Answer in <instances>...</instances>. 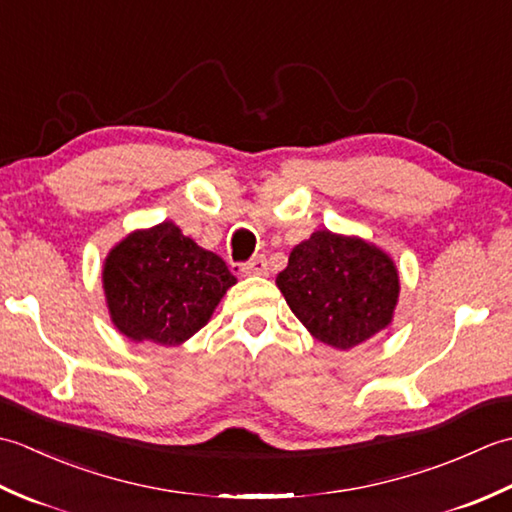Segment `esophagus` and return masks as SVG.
I'll list each match as a JSON object with an SVG mask.
<instances>
[{
  "label": "esophagus",
  "mask_w": 512,
  "mask_h": 512,
  "mask_svg": "<svg viewBox=\"0 0 512 512\" xmlns=\"http://www.w3.org/2000/svg\"><path fill=\"white\" fill-rule=\"evenodd\" d=\"M242 273H244V275H257V277L268 275V262H266V257L259 255V257H255V259H250L248 264L242 266Z\"/></svg>",
  "instance_id": "1"
}]
</instances>
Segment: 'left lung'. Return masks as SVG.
<instances>
[{"label": "left lung", "mask_w": 512, "mask_h": 512, "mask_svg": "<svg viewBox=\"0 0 512 512\" xmlns=\"http://www.w3.org/2000/svg\"><path fill=\"white\" fill-rule=\"evenodd\" d=\"M277 288L314 339L352 350L394 321L400 277L383 248L323 228L292 248Z\"/></svg>", "instance_id": "1"}]
</instances>
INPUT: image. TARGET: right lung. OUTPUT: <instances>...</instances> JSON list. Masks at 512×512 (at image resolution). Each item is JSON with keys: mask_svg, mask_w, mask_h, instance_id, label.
Returning <instances> with one entry per match:
<instances>
[{"mask_svg": "<svg viewBox=\"0 0 512 512\" xmlns=\"http://www.w3.org/2000/svg\"><path fill=\"white\" fill-rule=\"evenodd\" d=\"M101 279L114 328L134 343L162 347L189 341L237 284L220 255L171 220L123 237L107 253Z\"/></svg>", "mask_w": 512, "mask_h": 512, "instance_id": "1", "label": "right lung"}]
</instances>
